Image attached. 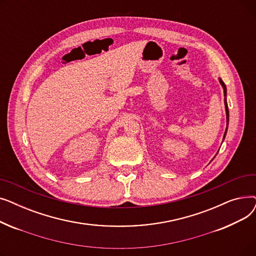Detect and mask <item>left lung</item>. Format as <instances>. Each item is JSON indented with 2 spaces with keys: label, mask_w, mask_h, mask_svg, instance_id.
<instances>
[{
  "label": "left lung",
  "mask_w": 256,
  "mask_h": 256,
  "mask_svg": "<svg viewBox=\"0 0 256 256\" xmlns=\"http://www.w3.org/2000/svg\"><path fill=\"white\" fill-rule=\"evenodd\" d=\"M219 82H220V84L222 85V87H223V90H224V96H225V100H224V104H225V111H226V122H227V128H228V121H230V111H228V106H227V102H226V86H225L224 82H223V80H222L221 78H219ZM227 128H226V130H225V132H224V137H223V140H224V138H225V136H226V132H227Z\"/></svg>",
  "instance_id": "left-lung-1"
}]
</instances>
